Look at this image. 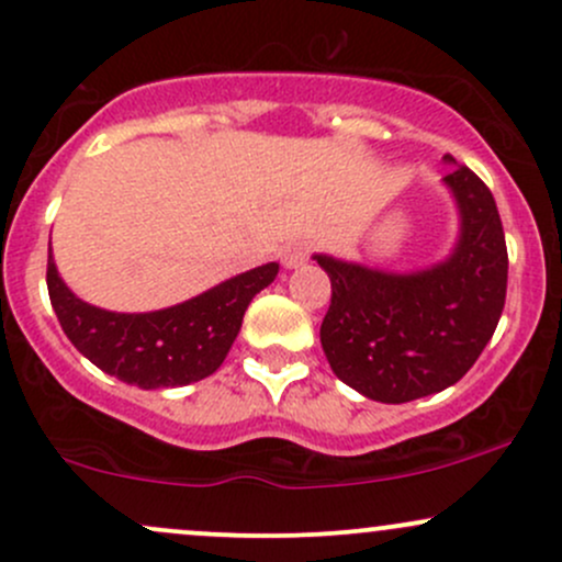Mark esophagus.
I'll use <instances>...</instances> for the list:
<instances>
[{
	"label": "esophagus",
	"instance_id": "esophagus-1",
	"mask_svg": "<svg viewBox=\"0 0 562 562\" xmlns=\"http://www.w3.org/2000/svg\"><path fill=\"white\" fill-rule=\"evenodd\" d=\"M307 257H311V247H307L305 241H292L281 249V262H283V268H289V270L305 265Z\"/></svg>",
	"mask_w": 562,
	"mask_h": 562
}]
</instances>
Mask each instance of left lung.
<instances>
[{"mask_svg":"<svg viewBox=\"0 0 562 562\" xmlns=\"http://www.w3.org/2000/svg\"><path fill=\"white\" fill-rule=\"evenodd\" d=\"M443 186L457 201L459 236L449 257L395 273L313 255L329 273L331 305L321 345L331 371L380 403L440 393L477 361L507 297V244L485 182L453 156Z\"/></svg>","mask_w":562,"mask_h":562,"instance_id":"1","label":"left lung"}]
</instances>
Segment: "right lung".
<instances>
[{"instance_id": "right-lung-1", "label": "right lung", "mask_w": 562, "mask_h": 562, "mask_svg": "<svg viewBox=\"0 0 562 562\" xmlns=\"http://www.w3.org/2000/svg\"><path fill=\"white\" fill-rule=\"evenodd\" d=\"M276 276L279 262H268L164 311L113 313L66 286L53 249L47 260L49 302L74 348L105 374L143 390L182 387L214 374L238 337L249 302Z\"/></svg>"}]
</instances>
